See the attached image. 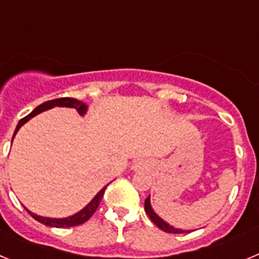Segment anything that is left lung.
<instances>
[{"label": "left lung", "mask_w": 259, "mask_h": 259, "mask_svg": "<svg viewBox=\"0 0 259 259\" xmlns=\"http://www.w3.org/2000/svg\"><path fill=\"white\" fill-rule=\"evenodd\" d=\"M145 211H146V214H148V217L150 218V221H152L158 228H161L162 231H164V232H168V233H189L191 232V231H183V230H178V228L171 227L170 224H167L166 222L162 221V219L159 218V217H158L154 211H153L152 206H150L149 197L145 200Z\"/></svg>", "instance_id": "8db88e82"}]
</instances>
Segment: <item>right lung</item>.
Listing matches in <instances>:
<instances>
[{"label":"right lung","instance_id":"obj_1","mask_svg":"<svg viewBox=\"0 0 259 259\" xmlns=\"http://www.w3.org/2000/svg\"><path fill=\"white\" fill-rule=\"evenodd\" d=\"M54 106L74 107V109H76V111L80 114V115L85 114V111H87L85 104H83L81 101H77L76 98L62 97V98H57V100H52V101H47V102H44V104H41L40 106L36 107V109L33 110L32 113H29L28 115L20 119L19 123H18V125H17V128H15V132H14V135H13V139H14V136H15V134L18 132V130H19V128L22 127L24 123L28 122L29 119L33 118V116L37 115V114L42 113V111H45V110L52 109V107H54ZM106 188H107V185L106 187H104L101 191L96 194V197L93 198V200L91 201V202H89L83 210H81V211H79L77 214L72 215V217H68V218H65V219L44 218V217H38V215H36V214H32V212L28 211V210H27V211H28V214L31 215L32 218L36 219V221L40 222V223L45 224V226H49V227H57V228L75 227V226H79V224L85 223V222L88 221V219L91 218L93 214H95V211L97 210L98 205H100V202H101L102 197H104L105 189Z\"/></svg>","mask_w":259,"mask_h":259}]
</instances>
